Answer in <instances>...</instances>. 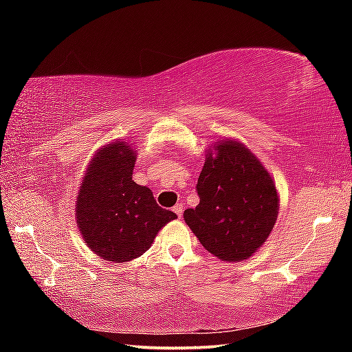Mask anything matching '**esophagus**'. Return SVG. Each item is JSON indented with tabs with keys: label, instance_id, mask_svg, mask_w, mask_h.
Instances as JSON below:
<instances>
[{
	"label": "esophagus",
	"instance_id": "34e87169",
	"mask_svg": "<svg viewBox=\"0 0 352 352\" xmlns=\"http://www.w3.org/2000/svg\"><path fill=\"white\" fill-rule=\"evenodd\" d=\"M174 212L177 214L178 217H182V212H183V205H182V204H177V205L174 206Z\"/></svg>",
	"mask_w": 352,
	"mask_h": 352
}]
</instances>
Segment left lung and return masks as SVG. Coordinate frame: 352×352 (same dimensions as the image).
Wrapping results in <instances>:
<instances>
[{
	"instance_id": "obj_1",
	"label": "left lung",
	"mask_w": 352,
	"mask_h": 352,
	"mask_svg": "<svg viewBox=\"0 0 352 352\" xmlns=\"http://www.w3.org/2000/svg\"><path fill=\"white\" fill-rule=\"evenodd\" d=\"M206 153L197 190L200 201L184 210V222L208 252L222 261L252 256L269 237L278 216L272 177L248 148L236 141Z\"/></svg>"
}]
</instances>
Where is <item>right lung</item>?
Wrapping results in <instances>:
<instances>
[{
    "mask_svg": "<svg viewBox=\"0 0 352 352\" xmlns=\"http://www.w3.org/2000/svg\"><path fill=\"white\" fill-rule=\"evenodd\" d=\"M135 152L111 142L91 160L77 195L76 219L85 243L105 261L127 262L146 253L177 214L158 206L152 190L132 180Z\"/></svg>",
    "mask_w": 352,
    "mask_h": 352,
    "instance_id": "right-lung-1",
    "label": "right lung"
}]
</instances>
